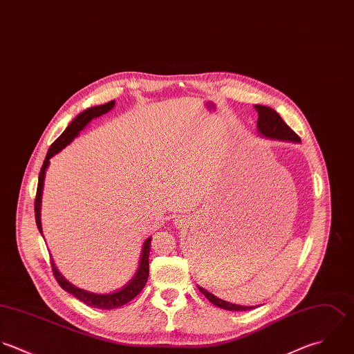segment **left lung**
Instances as JSON below:
<instances>
[{
    "label": "left lung",
    "mask_w": 354,
    "mask_h": 354,
    "mask_svg": "<svg viewBox=\"0 0 354 354\" xmlns=\"http://www.w3.org/2000/svg\"><path fill=\"white\" fill-rule=\"evenodd\" d=\"M255 111L258 113V122H257V127L259 130L261 134H263L265 137L269 138H276V140H286V141H294V142H299L301 138L299 136L291 130L286 122L281 119V117L272 110L270 107L266 106H254ZM199 291L216 306L227 309V310H250L254 309L255 306H240L235 304H230L227 301H223L220 298H217L216 295H213L212 292H209L207 290L199 287Z\"/></svg>",
    "instance_id": "obj_1"
}]
</instances>
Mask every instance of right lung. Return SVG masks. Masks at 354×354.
Here are the masks:
<instances>
[{
	"label": "right lung",
	"mask_w": 354,
	"mask_h": 354,
	"mask_svg": "<svg viewBox=\"0 0 354 354\" xmlns=\"http://www.w3.org/2000/svg\"><path fill=\"white\" fill-rule=\"evenodd\" d=\"M115 102H109L103 106H97V107H92L85 110L84 113H81L77 118L74 119L67 127L66 130L52 142V145L48 149L46 158L44 160V165L41 167L39 171V177H38V187H37V195H35V201H34V213H35V223L37 227L39 230V232L42 234V227H41V196H42V188H44V180H45V171L46 167L49 165V159L57 153L59 151H62L64 147H67L77 136L78 133L92 120L93 118H97L106 113H109L113 107H114ZM149 248H151V237H148L144 241L142 245V252L140 257V266L137 269V273L134 274V277L117 292L113 294H92L88 292L85 290L77 288L75 286H73L70 281H67L56 269L53 261L50 259V266H52V272L53 276L56 279V281L59 283V286L66 290L67 292L73 294L77 299H80L81 302L86 304L88 306L92 308H97V309H115L119 308L127 302H130L134 297H137L140 294V291L144 288L147 280H148V274H149V262H148V257H149Z\"/></svg>",
	"instance_id": "right-lung-1"
}]
</instances>
